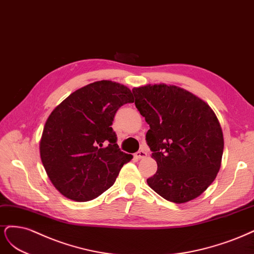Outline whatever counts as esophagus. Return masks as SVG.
<instances>
[{
  "instance_id": "obj_1",
  "label": "esophagus",
  "mask_w": 254,
  "mask_h": 254,
  "mask_svg": "<svg viewBox=\"0 0 254 254\" xmlns=\"http://www.w3.org/2000/svg\"><path fill=\"white\" fill-rule=\"evenodd\" d=\"M146 155H148V153H146L144 150H140V151H138V152L135 154V156H136L137 158H139V159H141V158H145Z\"/></svg>"
}]
</instances>
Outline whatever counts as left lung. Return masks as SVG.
I'll use <instances>...</instances> for the list:
<instances>
[{
  "mask_svg": "<svg viewBox=\"0 0 254 254\" xmlns=\"http://www.w3.org/2000/svg\"><path fill=\"white\" fill-rule=\"evenodd\" d=\"M135 105L150 126L145 140L157 171L146 183L165 199L184 203L207 190L215 179L224 136L210 106L175 85L134 87Z\"/></svg>",
  "mask_w": 254,
  "mask_h": 254,
  "instance_id": "obj_1",
  "label": "left lung"
}]
</instances>
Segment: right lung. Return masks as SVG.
<instances>
[{
	"mask_svg": "<svg viewBox=\"0 0 254 254\" xmlns=\"http://www.w3.org/2000/svg\"><path fill=\"white\" fill-rule=\"evenodd\" d=\"M134 102L129 89L109 80L77 89L46 120L40 156L51 182L65 197L88 201L111 188L132 155L121 152L112 125Z\"/></svg>",
	"mask_w": 254,
	"mask_h": 254,
	"instance_id": "1",
	"label": "right lung"
}]
</instances>
